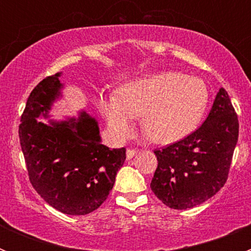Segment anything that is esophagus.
Masks as SVG:
<instances>
[{
	"label": "esophagus",
	"instance_id": "34e87169",
	"mask_svg": "<svg viewBox=\"0 0 251 251\" xmlns=\"http://www.w3.org/2000/svg\"><path fill=\"white\" fill-rule=\"evenodd\" d=\"M137 152H138V151H137V150H132V148H128L127 152H126V156H127V159L133 158V157H134L137 154Z\"/></svg>",
	"mask_w": 251,
	"mask_h": 251
}]
</instances>
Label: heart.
I'll list each match as a JSON object with an SVG mask.
<instances>
[{"mask_svg":"<svg viewBox=\"0 0 251 251\" xmlns=\"http://www.w3.org/2000/svg\"><path fill=\"white\" fill-rule=\"evenodd\" d=\"M208 103V88L200 77L165 72L128 81L118 93L101 94L98 105L110 130L126 139L137 115L142 128L157 143H174L200 123Z\"/></svg>","mask_w":251,"mask_h":251,"instance_id":"heart-1","label":"heart"}]
</instances>
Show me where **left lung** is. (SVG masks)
Wrapping results in <instances>:
<instances>
[{
  "label": "left lung",
  "instance_id": "8db88e82",
  "mask_svg": "<svg viewBox=\"0 0 251 251\" xmlns=\"http://www.w3.org/2000/svg\"><path fill=\"white\" fill-rule=\"evenodd\" d=\"M238 137V115L221 88L199 129L154 151L158 166L151 182L152 191L175 210L205 202L225 185Z\"/></svg>",
  "mask_w": 251,
  "mask_h": 251
}]
</instances>
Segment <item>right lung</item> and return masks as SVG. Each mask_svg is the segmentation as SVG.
<instances>
[{
	"mask_svg": "<svg viewBox=\"0 0 251 251\" xmlns=\"http://www.w3.org/2000/svg\"><path fill=\"white\" fill-rule=\"evenodd\" d=\"M61 73L40 81L27 98L19 127L20 143L28 178L44 200L66 215L93 212L108 199L118 170L126 161V148L101 145L97 119L85 112L66 121L49 118L59 97Z\"/></svg>",
	"mask_w": 251,
	"mask_h": 251,
	"instance_id": "right-lung-1",
	"label": "right lung"
}]
</instances>
